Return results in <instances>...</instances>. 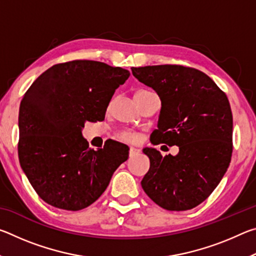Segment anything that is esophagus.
Returning <instances> with one entry per match:
<instances>
[{"label":"esophagus","instance_id":"1","mask_svg":"<svg viewBox=\"0 0 256 256\" xmlns=\"http://www.w3.org/2000/svg\"><path fill=\"white\" fill-rule=\"evenodd\" d=\"M128 154H130V157H134V156H136V154H140V149L133 148V146H132V148H130Z\"/></svg>","mask_w":256,"mask_h":256}]
</instances>
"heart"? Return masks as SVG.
Listing matches in <instances>:
<instances>
[{"instance_id": "heart-1", "label": "heart", "mask_w": 256, "mask_h": 256, "mask_svg": "<svg viewBox=\"0 0 256 256\" xmlns=\"http://www.w3.org/2000/svg\"><path fill=\"white\" fill-rule=\"evenodd\" d=\"M142 92H138L136 94H142ZM118 138L122 141H125V142H134L136 140V136L131 132L124 131V132H120L118 134Z\"/></svg>"}]
</instances>
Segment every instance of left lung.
I'll list each match as a JSON object with an SVG mask.
<instances>
[{"mask_svg":"<svg viewBox=\"0 0 256 256\" xmlns=\"http://www.w3.org/2000/svg\"><path fill=\"white\" fill-rule=\"evenodd\" d=\"M131 70L162 100L151 144L180 148L176 156L164 157L154 148L144 149L150 168L142 188L164 209H193L214 192L230 162L232 114L226 94L193 68L166 64Z\"/></svg>","mask_w":256,"mask_h":256,"instance_id":"8db88e82","label":"left lung"}]
</instances>
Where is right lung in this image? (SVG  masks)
I'll return each instance as SVG.
<instances>
[{"instance_id": "obj_1", "label": "right lung", "mask_w": 256, "mask_h": 256, "mask_svg": "<svg viewBox=\"0 0 256 256\" xmlns=\"http://www.w3.org/2000/svg\"><path fill=\"white\" fill-rule=\"evenodd\" d=\"M130 76L97 60L56 64L34 81L19 110L20 166L46 203L78 211L105 192L128 146L106 141L94 150L82 136L86 122L105 120L115 90Z\"/></svg>"}]
</instances>
